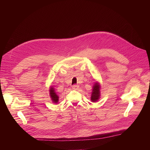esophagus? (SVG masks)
Masks as SVG:
<instances>
[{"label": "esophagus", "instance_id": "1", "mask_svg": "<svg viewBox=\"0 0 150 150\" xmlns=\"http://www.w3.org/2000/svg\"><path fill=\"white\" fill-rule=\"evenodd\" d=\"M72 88L73 89L76 90V89H78V88H79V86H78V84H74V85H73V86H72Z\"/></svg>", "mask_w": 150, "mask_h": 150}]
</instances>
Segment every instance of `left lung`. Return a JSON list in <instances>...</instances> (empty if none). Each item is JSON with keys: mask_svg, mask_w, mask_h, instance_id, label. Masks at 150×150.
Instances as JSON below:
<instances>
[{"mask_svg": "<svg viewBox=\"0 0 150 150\" xmlns=\"http://www.w3.org/2000/svg\"><path fill=\"white\" fill-rule=\"evenodd\" d=\"M100 89L101 86L100 84L97 81L94 83L92 86V91L91 93V100L92 102H96L100 98Z\"/></svg>", "mask_w": 150, "mask_h": 150, "instance_id": "8db88e82", "label": "left lung"}]
</instances>
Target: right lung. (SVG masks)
<instances>
[{
	"label": "right lung",
	"mask_w": 150,
	"mask_h": 150,
	"mask_svg": "<svg viewBox=\"0 0 150 150\" xmlns=\"http://www.w3.org/2000/svg\"><path fill=\"white\" fill-rule=\"evenodd\" d=\"M49 94L50 98L53 103H57L59 101V96L57 93L56 91L54 90V88L53 86H50L49 89Z\"/></svg>",
	"instance_id": "obj_1"
}]
</instances>
